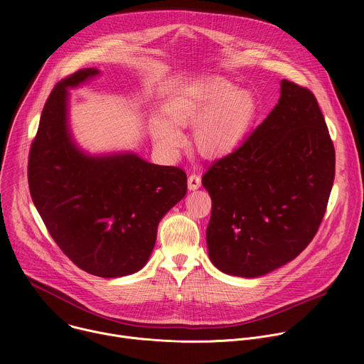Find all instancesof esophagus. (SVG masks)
<instances>
[{"instance_id": "obj_1", "label": "esophagus", "mask_w": 364, "mask_h": 364, "mask_svg": "<svg viewBox=\"0 0 364 364\" xmlns=\"http://www.w3.org/2000/svg\"><path fill=\"white\" fill-rule=\"evenodd\" d=\"M187 183H188V188H190V190H197V188L201 186V177H200L198 174L193 173V174L188 176Z\"/></svg>"}]
</instances>
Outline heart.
I'll list each match as a JSON object with an SVG mask.
<instances>
[{
  "label": "heart",
  "mask_w": 364,
  "mask_h": 364,
  "mask_svg": "<svg viewBox=\"0 0 364 364\" xmlns=\"http://www.w3.org/2000/svg\"><path fill=\"white\" fill-rule=\"evenodd\" d=\"M166 114L151 122L152 138L163 151L174 152L183 145L177 127L196 125L193 141L197 151L209 159L223 157L245 138L255 114V100L249 92L239 90L223 79H210L173 96Z\"/></svg>",
  "instance_id": "1"
}]
</instances>
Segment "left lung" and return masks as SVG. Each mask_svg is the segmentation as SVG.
<instances>
[{
	"label": "left lung",
	"instance_id": "obj_1",
	"mask_svg": "<svg viewBox=\"0 0 364 364\" xmlns=\"http://www.w3.org/2000/svg\"><path fill=\"white\" fill-rule=\"evenodd\" d=\"M334 174L336 151L317 97L284 79L267 119L203 176L212 197V262L256 278L292 261L318 232Z\"/></svg>",
	"mask_w": 364,
	"mask_h": 364
}]
</instances>
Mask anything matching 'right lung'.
<instances>
[{"mask_svg":"<svg viewBox=\"0 0 364 364\" xmlns=\"http://www.w3.org/2000/svg\"><path fill=\"white\" fill-rule=\"evenodd\" d=\"M96 69H82L50 92L28 154V187L53 240L87 274L117 278L148 261L163 216L187 193L183 168L149 164L134 154L93 159L72 142L66 87Z\"/></svg>","mask_w":364,"mask_h":364,"instance_id":"obj_1","label":"right lung"}]
</instances>
